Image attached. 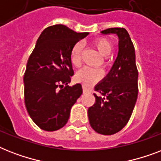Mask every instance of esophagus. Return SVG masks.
<instances>
[{
  "label": "esophagus",
  "mask_w": 161,
  "mask_h": 161,
  "mask_svg": "<svg viewBox=\"0 0 161 161\" xmlns=\"http://www.w3.org/2000/svg\"><path fill=\"white\" fill-rule=\"evenodd\" d=\"M83 93H88V88H87V87H85V86H83Z\"/></svg>",
  "instance_id": "esophagus-1"
}]
</instances>
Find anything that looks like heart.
<instances>
[{
	"mask_svg": "<svg viewBox=\"0 0 161 161\" xmlns=\"http://www.w3.org/2000/svg\"><path fill=\"white\" fill-rule=\"evenodd\" d=\"M93 43L103 56L109 54L112 51V43L107 38L98 37L93 40ZM82 49H83V44L81 42H77L71 50V63L75 67H78L80 65ZM102 78H103V72L98 68H83L78 71L75 74V80L84 86L92 85L100 80Z\"/></svg>",
	"mask_w": 161,
	"mask_h": 161,
	"instance_id": "obj_1",
	"label": "heart"
}]
</instances>
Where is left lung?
I'll use <instances>...</instances> for the list:
<instances>
[{"label":"left lung","mask_w":161,"mask_h":161,"mask_svg":"<svg viewBox=\"0 0 161 161\" xmlns=\"http://www.w3.org/2000/svg\"><path fill=\"white\" fill-rule=\"evenodd\" d=\"M119 37L118 57L104 79L95 86V103L88 108L89 124L101 135H111L127 125L138 96V69L135 47L125 28L114 27L101 31Z\"/></svg>","instance_id":"left-lung-1"}]
</instances>
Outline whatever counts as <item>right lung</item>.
Instances as JSON below:
<instances>
[{
  "label": "right lung",
  "mask_w": 161,
  "mask_h": 161,
  "mask_svg": "<svg viewBox=\"0 0 161 161\" xmlns=\"http://www.w3.org/2000/svg\"><path fill=\"white\" fill-rule=\"evenodd\" d=\"M88 34L58 24L44 29L37 39L24 73V99L30 117L42 130L63 128L83 93L80 83L68 85L74 73L70 53Z\"/></svg>",
  "instance_id": "right-lung-1"
}]
</instances>
